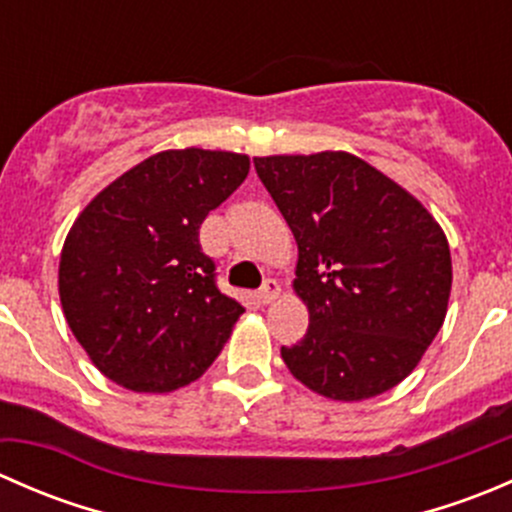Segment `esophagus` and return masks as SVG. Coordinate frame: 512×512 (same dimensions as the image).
<instances>
[{"label": "esophagus", "instance_id": "34e87169", "mask_svg": "<svg viewBox=\"0 0 512 512\" xmlns=\"http://www.w3.org/2000/svg\"><path fill=\"white\" fill-rule=\"evenodd\" d=\"M277 294H280V282H277L275 277H267L265 285H262L260 292H257V299H260V304H270L275 302Z\"/></svg>", "mask_w": 512, "mask_h": 512}]
</instances>
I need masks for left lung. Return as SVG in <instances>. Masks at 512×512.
I'll return each mask as SVG.
<instances>
[{"label": "left lung", "mask_w": 512, "mask_h": 512, "mask_svg": "<svg viewBox=\"0 0 512 512\" xmlns=\"http://www.w3.org/2000/svg\"><path fill=\"white\" fill-rule=\"evenodd\" d=\"M299 247L307 334L282 347L317 394L361 401L414 371L446 319L451 250L428 210L352 153L255 158Z\"/></svg>", "instance_id": "8db88e82"}]
</instances>
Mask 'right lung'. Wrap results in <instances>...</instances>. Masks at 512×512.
<instances>
[{
	"mask_svg": "<svg viewBox=\"0 0 512 512\" xmlns=\"http://www.w3.org/2000/svg\"><path fill=\"white\" fill-rule=\"evenodd\" d=\"M227 151H163L76 218L59 262L66 322L103 376L163 394L215 361L245 307L220 292L200 225L247 178Z\"/></svg>",
	"mask_w": 512,
	"mask_h": 512,
	"instance_id": "obj_1",
	"label": "right lung"
}]
</instances>
